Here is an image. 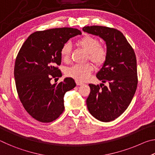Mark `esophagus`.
Listing matches in <instances>:
<instances>
[{"instance_id":"esophagus-1","label":"esophagus","mask_w":155,"mask_h":155,"mask_svg":"<svg viewBox=\"0 0 155 155\" xmlns=\"http://www.w3.org/2000/svg\"><path fill=\"white\" fill-rule=\"evenodd\" d=\"M76 83H77V85H81L83 84V83H81V82H80V81H76Z\"/></svg>"}]
</instances>
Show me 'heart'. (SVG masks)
Masks as SVG:
<instances>
[{
  "mask_svg": "<svg viewBox=\"0 0 155 155\" xmlns=\"http://www.w3.org/2000/svg\"><path fill=\"white\" fill-rule=\"evenodd\" d=\"M77 44L88 52L89 59L97 65H101L105 61L107 56V49L100 45L98 39L90 35H85L77 40ZM72 46L69 42L65 43L61 50V58L64 61H68L71 54ZM94 70L91 64H77L68 68L66 74L75 80L83 82L88 80Z\"/></svg>",
  "mask_w": 155,
  "mask_h": 155,
  "instance_id": "obj_1",
  "label": "heart"
}]
</instances>
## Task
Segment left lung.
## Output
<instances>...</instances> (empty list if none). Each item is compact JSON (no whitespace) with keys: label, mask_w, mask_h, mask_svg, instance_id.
I'll use <instances>...</instances> for the list:
<instances>
[{"label":"left lung","mask_w":155,"mask_h":155,"mask_svg":"<svg viewBox=\"0 0 155 155\" xmlns=\"http://www.w3.org/2000/svg\"><path fill=\"white\" fill-rule=\"evenodd\" d=\"M83 31L99 36L105 41L107 56L96 77L108 85L89 84L86 101L88 111L101 122L118 117L129 105L137 85V60L134 50L122 33L102 26L84 27Z\"/></svg>","instance_id":"8db88e82"}]
</instances>
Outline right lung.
I'll return each mask as SVG.
<instances>
[{
  "instance_id": "add662e5",
  "label": "right lung",
  "mask_w": 155,
  "mask_h": 155,
  "mask_svg": "<svg viewBox=\"0 0 155 155\" xmlns=\"http://www.w3.org/2000/svg\"><path fill=\"white\" fill-rule=\"evenodd\" d=\"M81 34L68 27L37 31L18 52L14 66L18 96L26 111L39 122L54 121L64 111V95L75 87V81L68 77L58 84L51 81L62 76L56 65L61 64L63 46Z\"/></svg>"
}]
</instances>
